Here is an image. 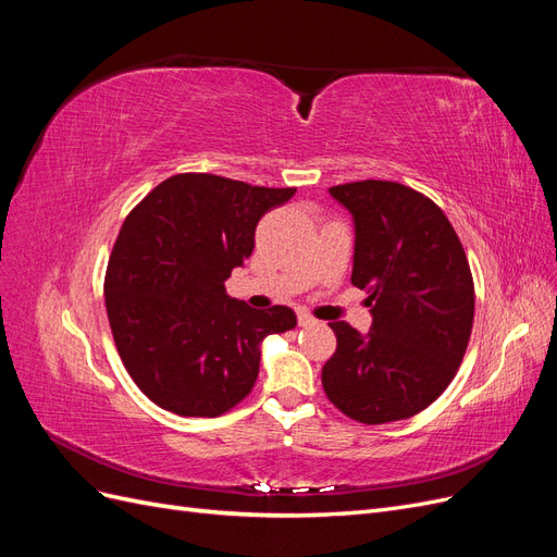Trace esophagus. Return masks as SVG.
<instances>
[{
	"mask_svg": "<svg viewBox=\"0 0 557 557\" xmlns=\"http://www.w3.org/2000/svg\"><path fill=\"white\" fill-rule=\"evenodd\" d=\"M313 323H315L313 315H309V313H305V311L297 313V325H299V327H307V325H313Z\"/></svg>",
	"mask_w": 557,
	"mask_h": 557,
	"instance_id": "obj_1",
	"label": "esophagus"
}]
</instances>
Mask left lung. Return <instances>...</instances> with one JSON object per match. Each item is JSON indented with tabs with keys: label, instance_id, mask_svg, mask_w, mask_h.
Returning <instances> with one entry per match:
<instances>
[{
	"label": "left lung",
	"instance_id": "8db88e82",
	"mask_svg": "<svg viewBox=\"0 0 557 557\" xmlns=\"http://www.w3.org/2000/svg\"><path fill=\"white\" fill-rule=\"evenodd\" d=\"M356 221L350 283L367 290L374 323L360 336L332 323L323 367L327 399L364 425L428 409L455 379L474 325V278L446 213L395 181L330 188Z\"/></svg>",
	"mask_w": 557,
	"mask_h": 557
}]
</instances>
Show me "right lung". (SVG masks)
I'll list each match as a JSON object with an SVG mask.
<instances>
[{
    "mask_svg": "<svg viewBox=\"0 0 557 557\" xmlns=\"http://www.w3.org/2000/svg\"><path fill=\"white\" fill-rule=\"evenodd\" d=\"M295 190L188 172L127 213L107 264V313L127 374L160 409L227 413L256 385L260 342L297 325L288 307L250 309L225 293L260 218Z\"/></svg>",
    "mask_w": 557,
    "mask_h": 557,
    "instance_id": "add662e5",
    "label": "right lung"
}]
</instances>
